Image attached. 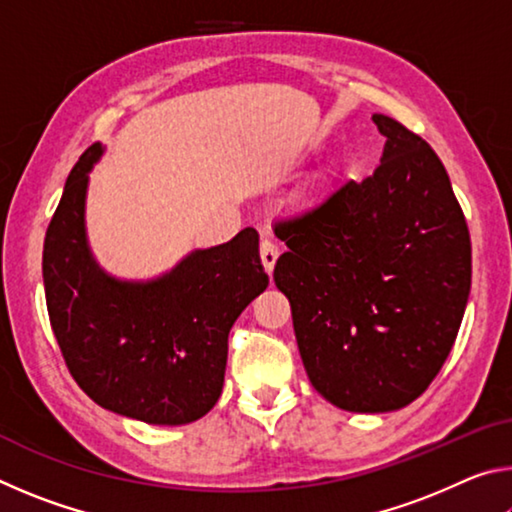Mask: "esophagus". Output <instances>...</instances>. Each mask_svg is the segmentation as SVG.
<instances>
[{
	"label": "esophagus",
	"mask_w": 512,
	"mask_h": 512,
	"mask_svg": "<svg viewBox=\"0 0 512 512\" xmlns=\"http://www.w3.org/2000/svg\"><path fill=\"white\" fill-rule=\"evenodd\" d=\"M259 253H262L264 268H266L268 273H271L275 262H277V257H280V246H277L273 239L262 237V244H259Z\"/></svg>",
	"instance_id": "1"
}]
</instances>
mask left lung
Here are the masks:
<instances>
[{
    "label": "left lung",
    "instance_id": "1",
    "mask_svg": "<svg viewBox=\"0 0 512 512\" xmlns=\"http://www.w3.org/2000/svg\"><path fill=\"white\" fill-rule=\"evenodd\" d=\"M372 176L345 180L275 223L273 271L291 302L311 386L354 413H386L427 391L452 352L472 284L470 230L443 162L400 121Z\"/></svg>",
    "mask_w": 512,
    "mask_h": 512
}]
</instances>
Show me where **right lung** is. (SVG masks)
Here are the masks:
<instances>
[{"instance_id": "1", "label": "right lung", "mask_w": 512, "mask_h": 512, "mask_svg": "<svg viewBox=\"0 0 512 512\" xmlns=\"http://www.w3.org/2000/svg\"><path fill=\"white\" fill-rule=\"evenodd\" d=\"M92 144L69 173L42 250L47 311L58 348L83 393L103 409L149 424H187L219 400L228 334L268 287L259 237L196 250L153 282L101 271L85 239Z\"/></svg>"}]
</instances>
